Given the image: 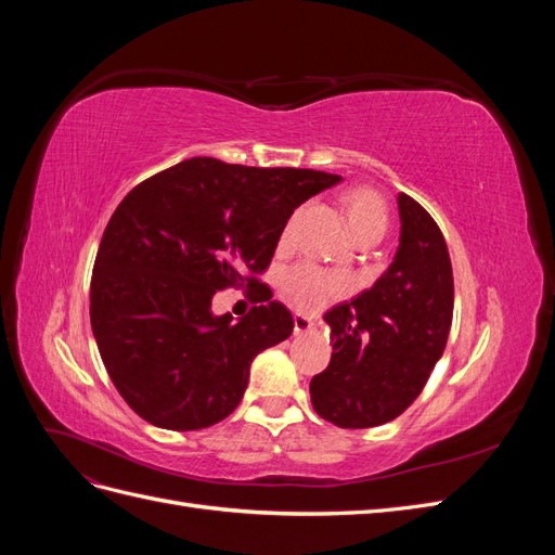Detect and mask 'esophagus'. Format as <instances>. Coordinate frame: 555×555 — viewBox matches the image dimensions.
<instances>
[{
	"label": "esophagus",
	"mask_w": 555,
	"mask_h": 555,
	"mask_svg": "<svg viewBox=\"0 0 555 555\" xmlns=\"http://www.w3.org/2000/svg\"><path fill=\"white\" fill-rule=\"evenodd\" d=\"M314 331V322L310 317H306L304 312H296L294 314V333L296 335H306V333H312Z\"/></svg>",
	"instance_id": "esophagus-1"
}]
</instances>
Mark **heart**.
<instances>
[{
  "mask_svg": "<svg viewBox=\"0 0 555 555\" xmlns=\"http://www.w3.org/2000/svg\"><path fill=\"white\" fill-rule=\"evenodd\" d=\"M343 201H345L349 227L354 231L357 238L365 236V233H384L386 224H389V212H386L384 198L375 190L371 188L349 190ZM292 227H294V220L287 224V229H284V238L292 233ZM282 289L298 308L317 310L322 308L328 298L345 294L349 289V282L343 275L326 273L312 263H300L284 273Z\"/></svg>",
  "mask_w": 555,
  "mask_h": 555,
  "instance_id": "obj_1",
  "label": "heart"
}]
</instances>
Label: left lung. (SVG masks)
I'll list each match as a JSON object with an SVG mask.
<instances>
[{"instance_id": "8db88e82", "label": "left lung", "mask_w": 555, "mask_h": 555, "mask_svg": "<svg viewBox=\"0 0 555 555\" xmlns=\"http://www.w3.org/2000/svg\"><path fill=\"white\" fill-rule=\"evenodd\" d=\"M400 245L371 289L324 314L333 354L310 382L314 412L340 428H373L405 412L447 347L453 273L440 227L398 194Z\"/></svg>"}]
</instances>
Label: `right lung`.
I'll use <instances>...</instances> for the list:
<instances>
[{
  "label": "right lung",
  "instance_id": "right-lung-1",
  "mask_svg": "<svg viewBox=\"0 0 555 555\" xmlns=\"http://www.w3.org/2000/svg\"><path fill=\"white\" fill-rule=\"evenodd\" d=\"M340 180L194 157L122 198L94 259L90 322L115 389L147 424L198 430L238 408L251 361L294 331L257 275L292 212ZM245 281L260 306L238 323L212 315L216 289Z\"/></svg>",
  "mask_w": 555,
  "mask_h": 555
}]
</instances>
